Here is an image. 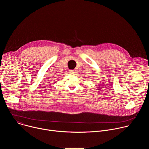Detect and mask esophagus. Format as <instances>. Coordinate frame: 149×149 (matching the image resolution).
<instances>
[{
  "label": "esophagus",
  "mask_w": 149,
  "mask_h": 149,
  "mask_svg": "<svg viewBox=\"0 0 149 149\" xmlns=\"http://www.w3.org/2000/svg\"><path fill=\"white\" fill-rule=\"evenodd\" d=\"M70 74H74V71H73V70H69V72H68Z\"/></svg>",
  "instance_id": "1"
}]
</instances>
